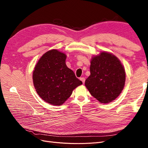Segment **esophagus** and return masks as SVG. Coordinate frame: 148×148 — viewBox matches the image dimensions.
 Wrapping results in <instances>:
<instances>
[{
  "mask_svg": "<svg viewBox=\"0 0 148 148\" xmlns=\"http://www.w3.org/2000/svg\"><path fill=\"white\" fill-rule=\"evenodd\" d=\"M79 79L81 80V81L83 82V84L84 83V82H85V78H84V77H82V78H79Z\"/></svg>",
  "mask_w": 148,
  "mask_h": 148,
  "instance_id": "34e87169",
  "label": "esophagus"
}]
</instances>
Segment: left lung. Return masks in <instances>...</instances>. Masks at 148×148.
I'll return each instance as SVG.
<instances>
[{
	"instance_id": "8db88e82",
	"label": "left lung",
	"mask_w": 148,
	"mask_h": 148,
	"mask_svg": "<svg viewBox=\"0 0 148 148\" xmlns=\"http://www.w3.org/2000/svg\"><path fill=\"white\" fill-rule=\"evenodd\" d=\"M90 73L85 81V86L101 103L112 102L122 91L125 82V69L112 53L101 52L99 55L93 56Z\"/></svg>"
}]
</instances>
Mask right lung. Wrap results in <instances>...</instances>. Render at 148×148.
Listing matches in <instances>:
<instances>
[{"mask_svg":"<svg viewBox=\"0 0 148 148\" xmlns=\"http://www.w3.org/2000/svg\"><path fill=\"white\" fill-rule=\"evenodd\" d=\"M66 56L57 49L46 52L40 58L33 73L34 86L45 102L60 106L82 84L73 71L65 64Z\"/></svg>","mask_w":148,"mask_h":148,"instance_id":"1","label":"right lung"}]
</instances>
